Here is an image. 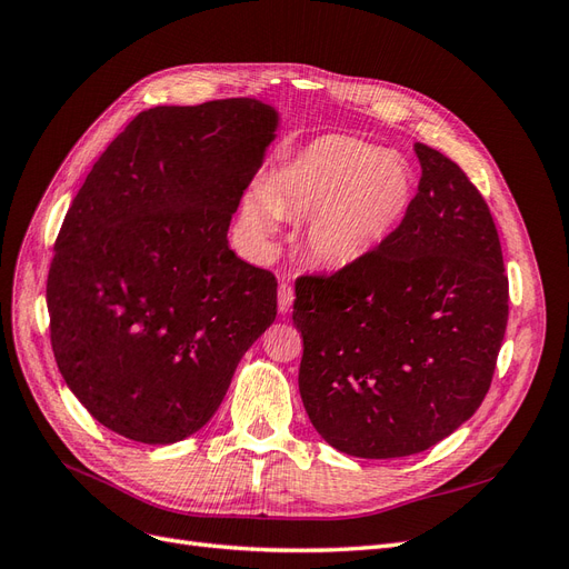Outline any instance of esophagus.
<instances>
[{"instance_id":"esophagus-1","label":"esophagus","mask_w":569,"mask_h":569,"mask_svg":"<svg viewBox=\"0 0 569 569\" xmlns=\"http://www.w3.org/2000/svg\"><path fill=\"white\" fill-rule=\"evenodd\" d=\"M291 303H295V287H291L289 282H280L278 287V308L280 313H287Z\"/></svg>"}]
</instances>
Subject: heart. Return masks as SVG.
Listing matches in <instances>:
<instances>
[{"label": "heart", "mask_w": 569, "mask_h": 569, "mask_svg": "<svg viewBox=\"0 0 569 569\" xmlns=\"http://www.w3.org/2000/svg\"><path fill=\"white\" fill-rule=\"evenodd\" d=\"M416 197L406 159L347 134L303 147L244 203L251 234L268 239L280 213L308 216L303 244L325 268H347L380 249Z\"/></svg>", "instance_id": "1"}]
</instances>
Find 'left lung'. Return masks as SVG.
<instances>
[{
    "label": "left lung",
    "instance_id": "1",
    "mask_svg": "<svg viewBox=\"0 0 569 569\" xmlns=\"http://www.w3.org/2000/svg\"><path fill=\"white\" fill-rule=\"evenodd\" d=\"M422 178L387 242L297 280L299 391L318 435L356 458L427 451L485 401L508 322V274L485 197L416 142Z\"/></svg>",
    "mask_w": 569,
    "mask_h": 569
}]
</instances>
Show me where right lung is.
Segmentation results:
<instances>
[{"label": "right lung", "mask_w": 569, "mask_h": 569, "mask_svg": "<svg viewBox=\"0 0 569 569\" xmlns=\"http://www.w3.org/2000/svg\"><path fill=\"white\" fill-rule=\"evenodd\" d=\"M278 111L237 97L134 116L59 230L49 337L78 401L111 432L176 443L213 418L278 316V280L228 244Z\"/></svg>", "instance_id": "1"}]
</instances>
